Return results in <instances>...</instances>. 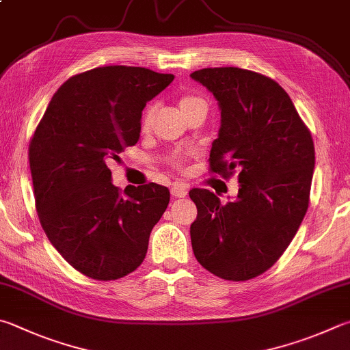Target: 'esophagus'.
I'll return each instance as SVG.
<instances>
[{
    "label": "esophagus",
    "mask_w": 350,
    "mask_h": 350,
    "mask_svg": "<svg viewBox=\"0 0 350 350\" xmlns=\"http://www.w3.org/2000/svg\"><path fill=\"white\" fill-rule=\"evenodd\" d=\"M171 194H173L174 197H187L188 191L185 187L180 185V183H174L173 188H171Z\"/></svg>",
    "instance_id": "34e87169"
}]
</instances>
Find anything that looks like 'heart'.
<instances>
[{
  "instance_id": "1",
  "label": "heart",
  "mask_w": 350,
  "mask_h": 350,
  "mask_svg": "<svg viewBox=\"0 0 350 350\" xmlns=\"http://www.w3.org/2000/svg\"><path fill=\"white\" fill-rule=\"evenodd\" d=\"M179 109L183 113V116H187L189 111H193L196 109H206V103L199 96H193V94H183V96L179 99ZM153 114H154V107L150 105L142 114V130L150 129L151 120H153ZM171 162H173V165H176V167H180L183 162V156L174 154L173 157H171Z\"/></svg>"
}]
</instances>
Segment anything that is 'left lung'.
<instances>
[{
	"label": "left lung",
	"mask_w": 350,
	"mask_h": 350,
	"mask_svg": "<svg viewBox=\"0 0 350 350\" xmlns=\"http://www.w3.org/2000/svg\"><path fill=\"white\" fill-rule=\"evenodd\" d=\"M191 78L220 107L209 168L225 179L237 173L240 183L226 205L209 189L189 191L197 206L189 228L194 256L214 275L250 280L282 257L308 211L312 136L274 79L239 67L202 68Z\"/></svg>",
	"instance_id": "8db88e82"
}]
</instances>
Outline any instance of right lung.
Instances as JSON below:
<instances>
[{"instance_id":"1","label":"right lung","mask_w":350,"mask_h":350,"mask_svg":"<svg viewBox=\"0 0 350 350\" xmlns=\"http://www.w3.org/2000/svg\"><path fill=\"white\" fill-rule=\"evenodd\" d=\"M174 76L109 66L75 75L53 94L30 141L36 211L56 251L94 280H118L144 262L167 187L111 183L110 159L141 136L142 110Z\"/></svg>"}]
</instances>
